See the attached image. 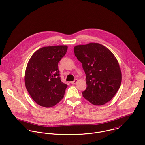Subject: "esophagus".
Here are the masks:
<instances>
[{
	"mask_svg": "<svg viewBox=\"0 0 145 145\" xmlns=\"http://www.w3.org/2000/svg\"><path fill=\"white\" fill-rule=\"evenodd\" d=\"M77 82H78V80H77V79H75L73 81L71 82V83H72V84H76L77 83Z\"/></svg>",
	"mask_w": 145,
	"mask_h": 145,
	"instance_id": "34e87169",
	"label": "esophagus"
}]
</instances>
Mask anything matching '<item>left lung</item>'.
<instances>
[{"instance_id":"left-lung-1","label":"left lung","mask_w":145,"mask_h":145,"mask_svg":"<svg viewBox=\"0 0 145 145\" xmlns=\"http://www.w3.org/2000/svg\"><path fill=\"white\" fill-rule=\"evenodd\" d=\"M74 52L86 74V89L82 92L83 97L95 105L110 101L122 81V73L116 56L108 48L95 42L76 45Z\"/></svg>"}]
</instances>
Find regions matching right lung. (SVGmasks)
I'll use <instances>...</instances> for the list:
<instances>
[{
  "label": "right lung",
  "instance_id": "right-lung-1",
  "mask_svg": "<svg viewBox=\"0 0 145 145\" xmlns=\"http://www.w3.org/2000/svg\"><path fill=\"white\" fill-rule=\"evenodd\" d=\"M67 49V45L42 47L33 53L27 64L25 87L31 98L41 106H54L64 97L68 85L60 80L58 63Z\"/></svg>",
  "mask_w": 145,
  "mask_h": 145
}]
</instances>
